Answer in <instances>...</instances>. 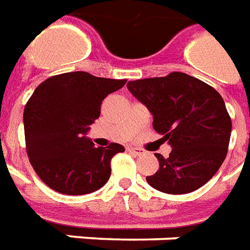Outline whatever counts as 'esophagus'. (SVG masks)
Instances as JSON below:
<instances>
[{"label": "esophagus", "instance_id": "esophagus-1", "mask_svg": "<svg viewBox=\"0 0 250 250\" xmlns=\"http://www.w3.org/2000/svg\"><path fill=\"white\" fill-rule=\"evenodd\" d=\"M127 150H128L130 152H134V154H136V155H143V154H145V151L141 150V148H138V147L130 146V147H127Z\"/></svg>", "mask_w": 250, "mask_h": 250}]
</instances>
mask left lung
<instances>
[{
    "label": "left lung",
    "mask_w": 250,
    "mask_h": 250,
    "mask_svg": "<svg viewBox=\"0 0 250 250\" xmlns=\"http://www.w3.org/2000/svg\"><path fill=\"white\" fill-rule=\"evenodd\" d=\"M152 114V127L173 147L155 154L159 170L146 177L162 193L186 194L213 178L228 154L231 120L214 88L182 72L127 83Z\"/></svg>",
    "instance_id": "8db88e82"
}]
</instances>
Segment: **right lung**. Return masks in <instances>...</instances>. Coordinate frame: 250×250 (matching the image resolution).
I'll list each match as a JSON object with an SVG mask.
<instances>
[{
	"label": "right lung",
	"instance_id": "1",
	"mask_svg": "<svg viewBox=\"0 0 250 250\" xmlns=\"http://www.w3.org/2000/svg\"><path fill=\"white\" fill-rule=\"evenodd\" d=\"M127 80L88 72L56 75L36 88L24 109L26 154L40 179L57 193L83 195L103 188L111 159L125 147H95L85 134L100 116V105Z\"/></svg>",
	"mask_w": 250,
	"mask_h": 250
}]
</instances>
